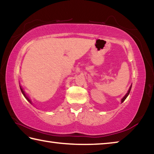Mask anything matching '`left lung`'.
Returning a JSON list of instances; mask_svg holds the SVG:
<instances>
[{"label":"left lung","mask_w":154,"mask_h":154,"mask_svg":"<svg viewBox=\"0 0 154 154\" xmlns=\"http://www.w3.org/2000/svg\"><path fill=\"white\" fill-rule=\"evenodd\" d=\"M131 88H132V85H131V86H130V88H129V90H128V92H127V94H126L124 96V97L123 98H122V103H123V102H124V101L125 100H126V98H127V96L129 95V94H130V90H131Z\"/></svg>","instance_id":"obj_1"}]
</instances>
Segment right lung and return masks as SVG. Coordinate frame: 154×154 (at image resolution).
I'll return each instance as SVG.
<instances>
[{
    "instance_id": "add662e5",
    "label": "right lung",
    "mask_w": 154,
    "mask_h": 154,
    "mask_svg": "<svg viewBox=\"0 0 154 154\" xmlns=\"http://www.w3.org/2000/svg\"><path fill=\"white\" fill-rule=\"evenodd\" d=\"M20 90H21V92H22V93L23 94H24V97L26 98V100L28 101V102H29L30 103H31V101H30V99L29 98H28V97H27V96H26V94L24 93V90H22V88H21L20 87ZM31 104H32V103H31Z\"/></svg>"
}]
</instances>
